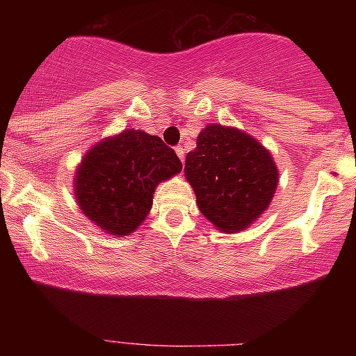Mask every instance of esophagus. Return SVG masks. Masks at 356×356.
Instances as JSON below:
<instances>
[{
    "label": "esophagus",
    "instance_id": "34e87169",
    "mask_svg": "<svg viewBox=\"0 0 356 356\" xmlns=\"http://www.w3.org/2000/svg\"><path fill=\"white\" fill-rule=\"evenodd\" d=\"M175 154H177L179 157H181V162L184 164V157H186V149H184L182 145H177V147H175Z\"/></svg>",
    "mask_w": 356,
    "mask_h": 356
}]
</instances>
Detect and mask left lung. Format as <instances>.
<instances>
[{
    "instance_id": "1",
    "label": "left lung",
    "mask_w": 356,
    "mask_h": 356,
    "mask_svg": "<svg viewBox=\"0 0 356 356\" xmlns=\"http://www.w3.org/2000/svg\"><path fill=\"white\" fill-rule=\"evenodd\" d=\"M184 174L199 211L224 232L251 226L268 209L280 181L266 147L236 127L219 124L201 130Z\"/></svg>"
}]
</instances>
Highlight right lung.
I'll list each match as a JSON object with an SVG mask.
<instances>
[{
	"label": "right lung",
	"instance_id": "1",
	"mask_svg": "<svg viewBox=\"0 0 356 356\" xmlns=\"http://www.w3.org/2000/svg\"><path fill=\"white\" fill-rule=\"evenodd\" d=\"M182 169L177 154L144 130L127 129L93 145L75 175L81 212L112 236H127L144 222L155 187Z\"/></svg>",
	"mask_w": 356,
	"mask_h": 356
}]
</instances>
